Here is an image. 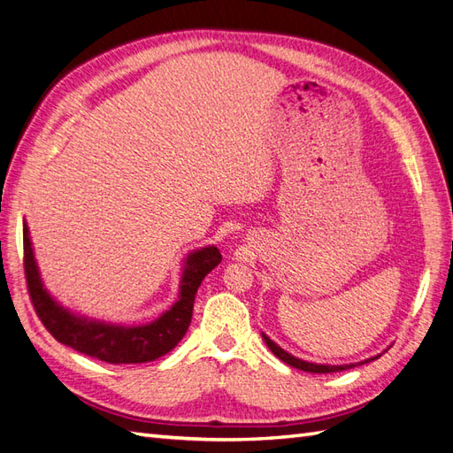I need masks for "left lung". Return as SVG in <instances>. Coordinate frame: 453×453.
<instances>
[{
    "mask_svg": "<svg viewBox=\"0 0 453 453\" xmlns=\"http://www.w3.org/2000/svg\"><path fill=\"white\" fill-rule=\"evenodd\" d=\"M265 338L266 345L270 347V351L274 353L278 359H281L283 363H288L289 366H293V369H299V371H304V372H314V374H328V372H340V371H347L351 369V366L355 365H342V366H332V365H314V363H307V361H301L297 359V357H293L289 353H286L281 349L280 345H276L274 342H272L268 335H262ZM369 363V361H366Z\"/></svg>",
    "mask_w": 453,
    "mask_h": 453,
    "instance_id": "left-lung-1",
    "label": "left lung"
}]
</instances>
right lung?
I'll use <instances>...</instances> for the list:
<instances>
[{
	"label": "right lung",
	"instance_id": "add662e5",
	"mask_svg": "<svg viewBox=\"0 0 453 453\" xmlns=\"http://www.w3.org/2000/svg\"><path fill=\"white\" fill-rule=\"evenodd\" d=\"M219 262H222V255L216 247H206L193 252L187 258L181 280V296H179V301L173 307L152 324L123 328V326L77 319L51 301L46 289L42 288L27 226L23 229L25 280L40 322L59 343H65L71 349L88 355L92 359L111 365L149 363L170 353L181 342L188 330V324H191L193 303L198 286H201L208 272H212Z\"/></svg>",
	"mask_w": 453,
	"mask_h": 453
}]
</instances>
